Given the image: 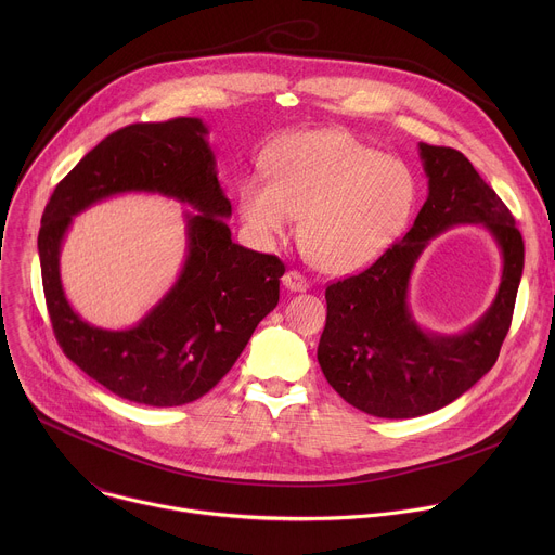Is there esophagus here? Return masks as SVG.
<instances>
[{"instance_id":"esophagus-1","label":"esophagus","mask_w":555,"mask_h":555,"mask_svg":"<svg viewBox=\"0 0 555 555\" xmlns=\"http://www.w3.org/2000/svg\"><path fill=\"white\" fill-rule=\"evenodd\" d=\"M283 285H285L289 292H305V289L309 287L307 279H305L300 272H296V270L285 272V276H283Z\"/></svg>"}]
</instances>
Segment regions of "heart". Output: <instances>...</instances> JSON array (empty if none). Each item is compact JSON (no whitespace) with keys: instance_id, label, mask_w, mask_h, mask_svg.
I'll return each instance as SVG.
<instances>
[{"instance_id":"obj_1","label":"heart","mask_w":555,"mask_h":555,"mask_svg":"<svg viewBox=\"0 0 555 555\" xmlns=\"http://www.w3.org/2000/svg\"><path fill=\"white\" fill-rule=\"evenodd\" d=\"M268 180L250 176L236 202L263 244L285 240L300 217V244L315 268L353 274L406 230L417 182L411 169L336 129L292 135L268 155Z\"/></svg>"}]
</instances>
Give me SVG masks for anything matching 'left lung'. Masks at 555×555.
<instances>
[{
	"label": "left lung",
	"mask_w": 555,
	"mask_h": 555,
	"mask_svg": "<svg viewBox=\"0 0 555 555\" xmlns=\"http://www.w3.org/2000/svg\"><path fill=\"white\" fill-rule=\"evenodd\" d=\"M428 197L404 240L371 268L327 287L319 364L345 402L373 417L409 420L454 402L496 362L509 332L525 246L509 208L450 146L420 142ZM459 222H481L504 255L495 302L469 331H422L408 307V283L430 238Z\"/></svg>",
	"instance_id": "obj_1"
}]
</instances>
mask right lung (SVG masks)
Here are the masks:
<instances>
[{"label": "right lung", "instance_id": "obj_1", "mask_svg": "<svg viewBox=\"0 0 555 555\" xmlns=\"http://www.w3.org/2000/svg\"><path fill=\"white\" fill-rule=\"evenodd\" d=\"M199 118L140 122L99 142L54 189L39 230L50 323L63 353L122 400L182 406L199 400L236 362L279 302L285 266L230 240V199ZM122 192H157L196 210L177 285L135 328L101 331L66 302L57 255L70 217Z\"/></svg>", "mask_w": 555, "mask_h": 555}]
</instances>
